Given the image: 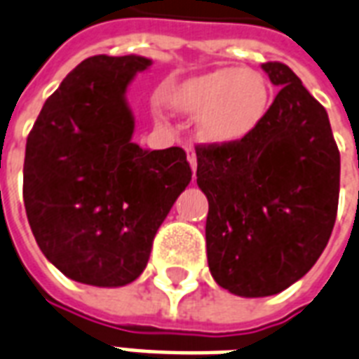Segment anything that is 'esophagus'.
<instances>
[{"label":"esophagus","mask_w":359,"mask_h":359,"mask_svg":"<svg viewBox=\"0 0 359 359\" xmlns=\"http://www.w3.org/2000/svg\"><path fill=\"white\" fill-rule=\"evenodd\" d=\"M187 161L191 168H193V172H196V154L191 148H187Z\"/></svg>","instance_id":"obj_1"}]
</instances>
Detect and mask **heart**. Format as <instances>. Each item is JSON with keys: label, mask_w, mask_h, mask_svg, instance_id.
Returning <instances> with one entry per match:
<instances>
[{"label": "heart", "mask_w": 359, "mask_h": 359, "mask_svg": "<svg viewBox=\"0 0 359 359\" xmlns=\"http://www.w3.org/2000/svg\"><path fill=\"white\" fill-rule=\"evenodd\" d=\"M166 104L189 118L196 116V136L204 144L230 148L264 123L269 88L257 71L221 67L174 86L166 93Z\"/></svg>", "instance_id": "b5f03b06"}]
</instances>
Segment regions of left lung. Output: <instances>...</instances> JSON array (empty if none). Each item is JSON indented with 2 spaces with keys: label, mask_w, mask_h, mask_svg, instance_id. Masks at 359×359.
<instances>
[{
  "label": "left lung",
  "mask_w": 359,
  "mask_h": 359,
  "mask_svg": "<svg viewBox=\"0 0 359 359\" xmlns=\"http://www.w3.org/2000/svg\"><path fill=\"white\" fill-rule=\"evenodd\" d=\"M279 93L252 136L196 148V183L213 279L241 298L283 292L309 271L332 236L341 157L327 112L290 67L262 63Z\"/></svg>",
  "instance_id": "obj_1"
}]
</instances>
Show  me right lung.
<instances>
[{
	"label": "right lung",
	"instance_id": "obj_1",
	"mask_svg": "<svg viewBox=\"0 0 359 359\" xmlns=\"http://www.w3.org/2000/svg\"><path fill=\"white\" fill-rule=\"evenodd\" d=\"M142 55H93L46 99L24 159V205L43 255L69 279L116 288L148 264L151 243L191 182L182 148L142 149L127 88Z\"/></svg>",
	"mask_w": 359,
	"mask_h": 359
}]
</instances>
